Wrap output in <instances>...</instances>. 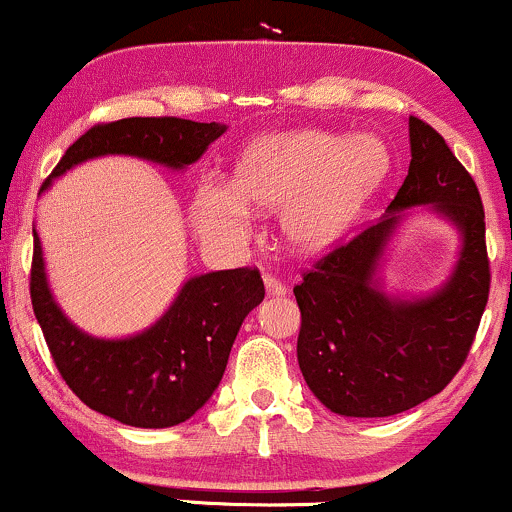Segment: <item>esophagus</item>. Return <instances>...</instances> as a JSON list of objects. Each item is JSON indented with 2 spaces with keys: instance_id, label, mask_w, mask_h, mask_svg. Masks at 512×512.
Wrapping results in <instances>:
<instances>
[{
  "instance_id": "1",
  "label": "esophagus",
  "mask_w": 512,
  "mask_h": 512,
  "mask_svg": "<svg viewBox=\"0 0 512 512\" xmlns=\"http://www.w3.org/2000/svg\"><path fill=\"white\" fill-rule=\"evenodd\" d=\"M265 286H267V294L269 296H282V294H286V284L279 282V279H274L272 274H265Z\"/></svg>"
}]
</instances>
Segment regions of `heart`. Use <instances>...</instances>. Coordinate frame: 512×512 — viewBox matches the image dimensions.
<instances>
[{
    "mask_svg": "<svg viewBox=\"0 0 512 512\" xmlns=\"http://www.w3.org/2000/svg\"><path fill=\"white\" fill-rule=\"evenodd\" d=\"M389 153L374 136L294 131L257 140L235 167V194L201 184L194 223L213 245H238L247 235L245 206L279 211L284 240L316 252L340 238L364 201L384 182Z\"/></svg>",
    "mask_w": 512,
    "mask_h": 512,
    "instance_id": "obj_1",
    "label": "heart"
}]
</instances>
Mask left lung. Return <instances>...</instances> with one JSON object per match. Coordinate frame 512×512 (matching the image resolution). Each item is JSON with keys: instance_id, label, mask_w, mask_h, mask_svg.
<instances>
[{"instance_id": "1", "label": "left lung", "mask_w": 512, "mask_h": 512, "mask_svg": "<svg viewBox=\"0 0 512 512\" xmlns=\"http://www.w3.org/2000/svg\"><path fill=\"white\" fill-rule=\"evenodd\" d=\"M408 133L411 167L389 216L335 245L294 286L303 379L325 408L350 418H389L445 389L474 345L491 289L474 177L430 123L411 116ZM423 203L463 230V255L450 282L428 300H389L373 286L378 257L397 211Z\"/></svg>"}]
</instances>
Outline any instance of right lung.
Instances as JSON below:
<instances>
[{
	"label": "right lung",
	"mask_w": 512,
	"mask_h": 512,
	"mask_svg": "<svg viewBox=\"0 0 512 512\" xmlns=\"http://www.w3.org/2000/svg\"><path fill=\"white\" fill-rule=\"evenodd\" d=\"M226 126L177 116L97 123L80 136L50 177L99 155H136L167 167L192 165ZM31 303L55 367L92 411L133 428H172L204 406L226 372L230 347L247 313L265 299L257 267L189 279L153 328L126 340L84 335L63 316L48 289L43 250L33 230Z\"/></svg>",
	"instance_id": "right-lung-1"
}]
</instances>
